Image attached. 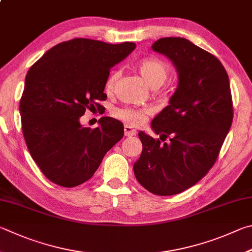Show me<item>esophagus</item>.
<instances>
[{"label": "esophagus", "mask_w": 252, "mask_h": 252, "mask_svg": "<svg viewBox=\"0 0 252 252\" xmlns=\"http://www.w3.org/2000/svg\"><path fill=\"white\" fill-rule=\"evenodd\" d=\"M125 134L126 136H133L136 134V131L134 129H132L130 126H125Z\"/></svg>", "instance_id": "obj_1"}]
</instances>
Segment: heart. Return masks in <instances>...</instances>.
<instances>
[{
  "instance_id": "b5f03b06",
  "label": "heart",
  "mask_w": 252,
  "mask_h": 252,
  "mask_svg": "<svg viewBox=\"0 0 252 252\" xmlns=\"http://www.w3.org/2000/svg\"><path fill=\"white\" fill-rule=\"evenodd\" d=\"M136 69H138L139 74L145 80L146 84L152 87V88H158L159 86H162L166 81L168 74H170V68H168L167 63L157 58L143 59L138 63ZM119 76H120V72L118 70L112 71L108 76L106 84H104V89H106L107 93H111L113 90L119 79ZM150 113L151 111L149 109H134L126 107L117 109L114 111V116L123 122L127 123V125L136 126L144 123Z\"/></svg>"
}]
</instances>
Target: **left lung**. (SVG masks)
<instances>
[{
    "label": "left lung",
    "instance_id": "1",
    "mask_svg": "<svg viewBox=\"0 0 252 252\" xmlns=\"http://www.w3.org/2000/svg\"><path fill=\"white\" fill-rule=\"evenodd\" d=\"M152 49L171 59L178 86L170 106L151 123L159 139L139 132L143 149L133 171L145 189L171 196L195 185L213 167L234 109L227 71L214 55L183 37L159 38Z\"/></svg>",
    "mask_w": 252,
    "mask_h": 252
}]
</instances>
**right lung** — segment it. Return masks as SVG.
Returning a JSON list of instances; mask_svg holds the SVG:
<instances>
[{
	"label": "right lung",
	"mask_w": 252,
	"mask_h": 252,
	"mask_svg": "<svg viewBox=\"0 0 252 252\" xmlns=\"http://www.w3.org/2000/svg\"><path fill=\"white\" fill-rule=\"evenodd\" d=\"M134 43L75 38L47 50L30 68L20 101L23 135L32 158L49 181L78 186L94 176L125 134L122 123L100 118L95 129L79 119L107 99L110 69L133 52Z\"/></svg>",
	"instance_id": "obj_1"
}]
</instances>
